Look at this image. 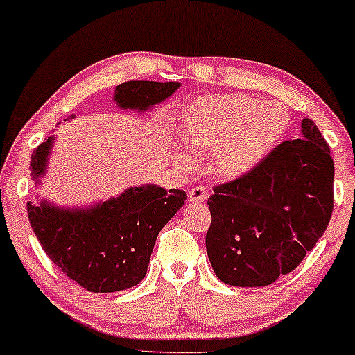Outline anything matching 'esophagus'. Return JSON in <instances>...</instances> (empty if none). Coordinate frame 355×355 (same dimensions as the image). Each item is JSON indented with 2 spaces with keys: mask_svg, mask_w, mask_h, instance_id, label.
I'll return each instance as SVG.
<instances>
[{
  "mask_svg": "<svg viewBox=\"0 0 355 355\" xmlns=\"http://www.w3.org/2000/svg\"><path fill=\"white\" fill-rule=\"evenodd\" d=\"M190 201L193 202H201L207 198V190L205 187H193L189 193Z\"/></svg>",
  "mask_w": 355,
  "mask_h": 355,
  "instance_id": "esophagus-1",
  "label": "esophagus"
}]
</instances>
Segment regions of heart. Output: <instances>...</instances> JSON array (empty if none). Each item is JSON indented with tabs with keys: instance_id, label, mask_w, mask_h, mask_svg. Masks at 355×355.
<instances>
[{
	"instance_id": "heart-1",
	"label": "heart",
	"mask_w": 355,
	"mask_h": 355,
	"mask_svg": "<svg viewBox=\"0 0 355 355\" xmlns=\"http://www.w3.org/2000/svg\"><path fill=\"white\" fill-rule=\"evenodd\" d=\"M289 125V112L282 102H263L245 94L201 97L189 107L181 125L185 148L195 154L212 153V171L225 181L252 173L282 141ZM181 168L195 160L178 149Z\"/></svg>"
}]
</instances>
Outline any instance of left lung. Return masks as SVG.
<instances>
[{"label": "left lung", "instance_id": "obj_1", "mask_svg": "<svg viewBox=\"0 0 355 355\" xmlns=\"http://www.w3.org/2000/svg\"><path fill=\"white\" fill-rule=\"evenodd\" d=\"M335 166L311 119L254 170L214 187L206 250L226 284L258 288L297 267L324 234L334 211Z\"/></svg>", "mask_w": 355, "mask_h": 355}]
</instances>
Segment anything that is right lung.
Returning <instances> with one entry per match:
<instances>
[{"label": "right lung", "instance_id": "1", "mask_svg": "<svg viewBox=\"0 0 355 355\" xmlns=\"http://www.w3.org/2000/svg\"><path fill=\"white\" fill-rule=\"evenodd\" d=\"M179 86L178 81H125L116 86L113 101L119 108L143 113ZM55 138H45L34 149V184L46 171ZM185 200L184 190L148 184L86 209L58 207L46 200L28 201L26 207L34 234L55 266L91 293H116L143 280L157 236Z\"/></svg>", "mask_w": 355, "mask_h": 355}]
</instances>
